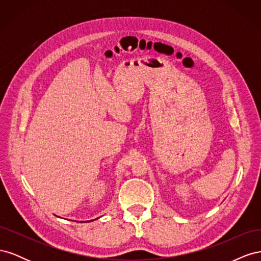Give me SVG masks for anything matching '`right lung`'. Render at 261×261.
I'll return each instance as SVG.
<instances>
[{
    "label": "right lung",
    "instance_id": "obj_1",
    "mask_svg": "<svg viewBox=\"0 0 261 261\" xmlns=\"http://www.w3.org/2000/svg\"><path fill=\"white\" fill-rule=\"evenodd\" d=\"M91 221H93V220H90V221H86V222H91Z\"/></svg>",
    "mask_w": 261,
    "mask_h": 261
}]
</instances>
